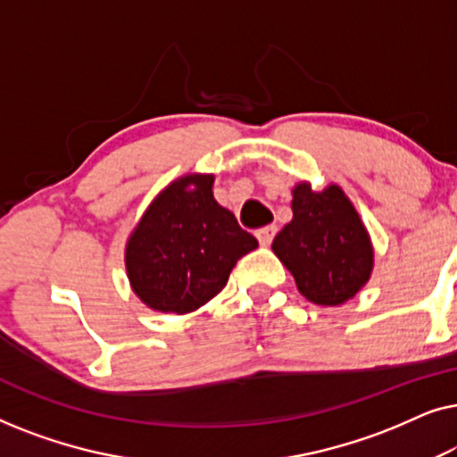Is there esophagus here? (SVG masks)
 <instances>
[{"instance_id": "esophagus-1", "label": "esophagus", "mask_w": 457, "mask_h": 457, "mask_svg": "<svg viewBox=\"0 0 457 457\" xmlns=\"http://www.w3.org/2000/svg\"><path fill=\"white\" fill-rule=\"evenodd\" d=\"M258 241H260V245H264V247H268L272 243V239H274V235H277V227H264V228H260L258 233Z\"/></svg>"}]
</instances>
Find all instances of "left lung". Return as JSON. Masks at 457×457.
Here are the masks:
<instances>
[{
  "label": "left lung",
  "mask_w": 457,
  "mask_h": 457,
  "mask_svg": "<svg viewBox=\"0 0 457 457\" xmlns=\"http://www.w3.org/2000/svg\"><path fill=\"white\" fill-rule=\"evenodd\" d=\"M291 195L293 218L274 237L272 252L308 302L343 305L372 277L370 233L339 185L314 191L308 180H302Z\"/></svg>",
  "instance_id": "left-lung-1"
}]
</instances>
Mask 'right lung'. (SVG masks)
<instances>
[{"mask_svg": "<svg viewBox=\"0 0 457 457\" xmlns=\"http://www.w3.org/2000/svg\"><path fill=\"white\" fill-rule=\"evenodd\" d=\"M214 174L191 172L166 185L130 230L124 266L149 310L191 314L227 285L237 260L258 247L214 199Z\"/></svg>", "mask_w": 457, "mask_h": 457, "instance_id": "1", "label": "right lung"}]
</instances>
